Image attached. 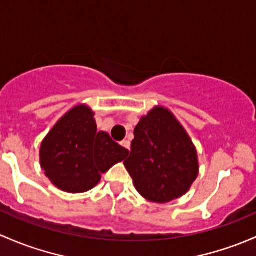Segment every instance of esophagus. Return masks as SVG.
<instances>
[{
  "label": "esophagus",
  "instance_id": "obj_1",
  "mask_svg": "<svg viewBox=\"0 0 256 256\" xmlns=\"http://www.w3.org/2000/svg\"><path fill=\"white\" fill-rule=\"evenodd\" d=\"M120 144L124 147V148H126L128 150H130V148H131V144H130V141H128V140H124V141L121 142Z\"/></svg>",
  "mask_w": 256,
  "mask_h": 256
}]
</instances>
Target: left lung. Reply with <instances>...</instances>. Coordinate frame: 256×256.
Masks as SVG:
<instances>
[{
	"mask_svg": "<svg viewBox=\"0 0 256 256\" xmlns=\"http://www.w3.org/2000/svg\"><path fill=\"white\" fill-rule=\"evenodd\" d=\"M124 162L136 190L152 202L166 204L190 189L198 174L196 150L169 110L157 106L134 131Z\"/></svg>",
	"mask_w": 256,
	"mask_h": 256,
	"instance_id": "8db88e82",
	"label": "left lung"
}]
</instances>
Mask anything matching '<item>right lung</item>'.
I'll list each match as a JSON object with an SVG mask.
<instances>
[{
  "label": "right lung",
  "instance_id": "1",
  "mask_svg": "<svg viewBox=\"0 0 256 256\" xmlns=\"http://www.w3.org/2000/svg\"><path fill=\"white\" fill-rule=\"evenodd\" d=\"M93 116L86 106L74 108L54 126L40 147L45 176L64 192H88L98 184L102 173L128 154L106 132H96Z\"/></svg>",
  "mask_w": 256,
  "mask_h": 256
}]
</instances>
